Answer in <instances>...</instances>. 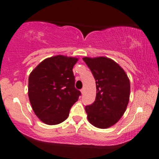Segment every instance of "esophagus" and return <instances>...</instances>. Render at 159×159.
Listing matches in <instances>:
<instances>
[{
	"label": "esophagus",
	"mask_w": 159,
	"mask_h": 159,
	"mask_svg": "<svg viewBox=\"0 0 159 159\" xmlns=\"http://www.w3.org/2000/svg\"><path fill=\"white\" fill-rule=\"evenodd\" d=\"M81 94H83L84 93V89H81Z\"/></svg>",
	"instance_id": "obj_1"
}]
</instances>
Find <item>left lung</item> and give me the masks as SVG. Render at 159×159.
Masks as SVG:
<instances>
[{"label":"left lung","mask_w":159,"mask_h":159,"mask_svg":"<svg viewBox=\"0 0 159 159\" xmlns=\"http://www.w3.org/2000/svg\"><path fill=\"white\" fill-rule=\"evenodd\" d=\"M96 82V98L86 106L89 122L99 128H108L118 122L127 108L130 81L123 69L106 57L83 58Z\"/></svg>","instance_id":"left-lung-1"}]
</instances>
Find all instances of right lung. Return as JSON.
<instances>
[{"label":"right lung","instance_id":"obj_1","mask_svg":"<svg viewBox=\"0 0 159 159\" xmlns=\"http://www.w3.org/2000/svg\"><path fill=\"white\" fill-rule=\"evenodd\" d=\"M77 58L58 55L41 62L30 74L29 98L37 117L48 125L67 119L81 93L75 87Z\"/></svg>","mask_w":159,"mask_h":159}]
</instances>
